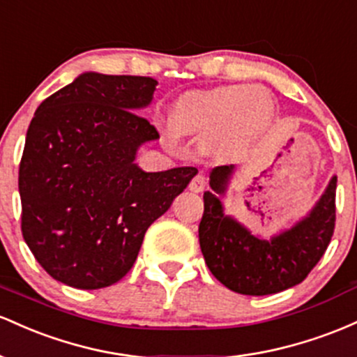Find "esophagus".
<instances>
[{"instance_id": "1", "label": "esophagus", "mask_w": 357, "mask_h": 357, "mask_svg": "<svg viewBox=\"0 0 357 357\" xmlns=\"http://www.w3.org/2000/svg\"><path fill=\"white\" fill-rule=\"evenodd\" d=\"M189 189L192 192H195V194H199V192H202L206 189V177H204L202 174L195 175L194 178H192V182L189 183Z\"/></svg>"}]
</instances>
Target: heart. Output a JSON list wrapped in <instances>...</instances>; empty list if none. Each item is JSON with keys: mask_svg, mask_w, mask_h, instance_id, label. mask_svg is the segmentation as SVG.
Returning a JSON list of instances; mask_svg holds the SVG:
<instances>
[{"mask_svg": "<svg viewBox=\"0 0 357 357\" xmlns=\"http://www.w3.org/2000/svg\"><path fill=\"white\" fill-rule=\"evenodd\" d=\"M273 102L263 91L226 86L190 91L175 101L170 125L180 135L206 136V146L215 157L243 153L270 123Z\"/></svg>", "mask_w": 357, "mask_h": 357, "instance_id": "heart-1", "label": "heart"}]
</instances>
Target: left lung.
Returning a JSON list of instances; mask_svg holds the SVG:
<instances>
[{"label":"left lung","mask_w":357,"mask_h":357,"mask_svg":"<svg viewBox=\"0 0 357 357\" xmlns=\"http://www.w3.org/2000/svg\"><path fill=\"white\" fill-rule=\"evenodd\" d=\"M234 165L215 167L211 190L204 192L199 243L211 273L236 294L271 295L298 285L329 246L335 222V187L332 175L317 202L297 222L270 238L255 234L234 215L224 212Z\"/></svg>","instance_id":"1"}]
</instances>
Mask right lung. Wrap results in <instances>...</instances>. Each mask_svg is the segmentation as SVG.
<instances>
[{"mask_svg":"<svg viewBox=\"0 0 357 357\" xmlns=\"http://www.w3.org/2000/svg\"><path fill=\"white\" fill-rule=\"evenodd\" d=\"M157 81L82 72L35 111L20 163L22 231L57 282L98 290L133 266L151 222L197 175L195 167L145 172L138 150L158 131L136 114Z\"/></svg>","mask_w":357,"mask_h":357,"instance_id":"obj_1","label":"right lung"}]
</instances>
